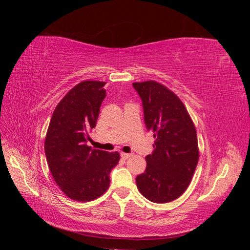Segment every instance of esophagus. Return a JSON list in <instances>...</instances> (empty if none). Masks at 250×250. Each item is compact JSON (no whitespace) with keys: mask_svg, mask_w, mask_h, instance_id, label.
<instances>
[{"mask_svg":"<svg viewBox=\"0 0 250 250\" xmlns=\"http://www.w3.org/2000/svg\"><path fill=\"white\" fill-rule=\"evenodd\" d=\"M130 155H131V154H128V153H124V152H122V153H121V157H122V158H124V160H127V158H129V157H130Z\"/></svg>","mask_w":250,"mask_h":250,"instance_id":"34e87169","label":"esophagus"}]
</instances>
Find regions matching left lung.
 <instances>
[{
  "mask_svg": "<svg viewBox=\"0 0 250 250\" xmlns=\"http://www.w3.org/2000/svg\"><path fill=\"white\" fill-rule=\"evenodd\" d=\"M143 104L144 121L155 139L147 167L137 176L144 197L155 203L175 200L191 183L199 151L197 133L179 98L156 81L132 83Z\"/></svg>",
  "mask_w": 250,
  "mask_h": 250,
  "instance_id": "1",
  "label": "left lung"
}]
</instances>
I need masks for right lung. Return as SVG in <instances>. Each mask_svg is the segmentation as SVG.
Instances as JSON below:
<instances>
[{"label":"right lung","instance_id":"right-lung-1","mask_svg":"<svg viewBox=\"0 0 250 250\" xmlns=\"http://www.w3.org/2000/svg\"><path fill=\"white\" fill-rule=\"evenodd\" d=\"M105 82L83 81L67 93L53 112L44 141L52 176L67 197L90 201L106 192L109 173L118 165V152L87 146L106 97Z\"/></svg>","mask_w":250,"mask_h":250}]
</instances>
